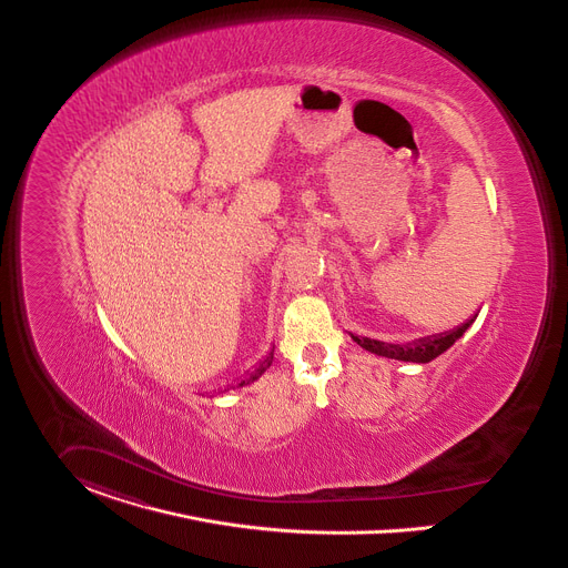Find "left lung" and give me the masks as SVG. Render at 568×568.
<instances>
[{
    "instance_id": "1",
    "label": "left lung",
    "mask_w": 568,
    "mask_h": 568,
    "mask_svg": "<svg viewBox=\"0 0 568 568\" xmlns=\"http://www.w3.org/2000/svg\"><path fill=\"white\" fill-rule=\"evenodd\" d=\"M474 318H469L467 323L458 325L456 329L450 332H444V334H437V336H430V338H422V341L414 342V344H387V342L371 341V338H357V336H351L353 341L357 342L359 346H364L366 351L375 353V355H383V357H389V359H400V362H416V364H426L430 359H435L437 355H442L444 351H448L453 346L454 342L458 341L467 327L471 325Z\"/></svg>"
}]
</instances>
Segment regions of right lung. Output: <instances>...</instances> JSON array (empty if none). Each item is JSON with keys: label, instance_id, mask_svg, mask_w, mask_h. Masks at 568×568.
Here are the masks:
<instances>
[{"label": "right lung", "instance_id": "add662e5", "mask_svg": "<svg viewBox=\"0 0 568 568\" xmlns=\"http://www.w3.org/2000/svg\"><path fill=\"white\" fill-rule=\"evenodd\" d=\"M275 348V346H273ZM273 348L266 353L265 357L252 368V371H247V377L243 378L239 385H247V383H254L256 378L263 377L266 373V368L271 366V362H273Z\"/></svg>", "mask_w": 568, "mask_h": 568}]
</instances>
